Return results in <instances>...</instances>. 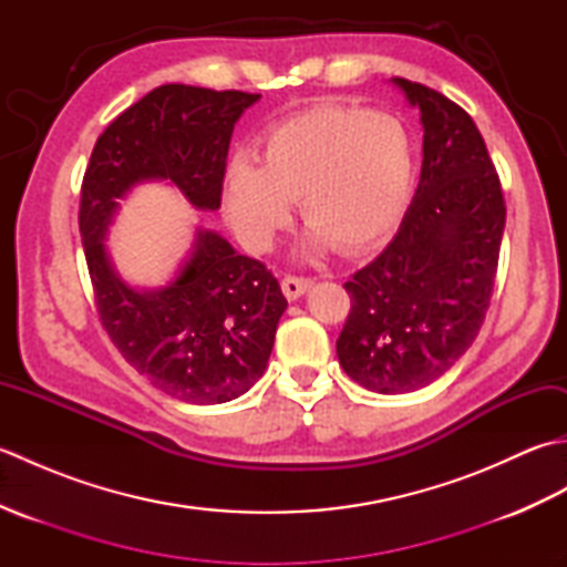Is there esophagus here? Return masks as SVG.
<instances>
[{"label": "esophagus", "mask_w": 567, "mask_h": 567, "mask_svg": "<svg viewBox=\"0 0 567 567\" xmlns=\"http://www.w3.org/2000/svg\"><path fill=\"white\" fill-rule=\"evenodd\" d=\"M311 285H315V280H309V277L287 275L285 280H282V292H285V297L292 302V299H299L305 292H309Z\"/></svg>", "instance_id": "1"}]
</instances>
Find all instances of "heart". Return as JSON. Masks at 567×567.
Segmentation results:
<instances>
[{"label":"heart","instance_id":"heart-1","mask_svg":"<svg viewBox=\"0 0 567 567\" xmlns=\"http://www.w3.org/2000/svg\"><path fill=\"white\" fill-rule=\"evenodd\" d=\"M414 148L400 118L323 104L277 124L260 163L238 155L221 187L226 221L244 248L268 252L292 224L295 199L309 221V256L339 244L365 250L390 234L406 207Z\"/></svg>","mask_w":567,"mask_h":567}]
</instances>
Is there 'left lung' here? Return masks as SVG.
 <instances>
[{
    "mask_svg": "<svg viewBox=\"0 0 567 567\" xmlns=\"http://www.w3.org/2000/svg\"><path fill=\"white\" fill-rule=\"evenodd\" d=\"M390 82L421 114L424 161L390 246L343 285L351 315L336 353L365 390L404 394L439 380L477 339L507 207L470 114L424 84Z\"/></svg>",
    "mask_w": 567,
    "mask_h": 567,
    "instance_id": "obj_1",
    "label": "left lung"
}]
</instances>
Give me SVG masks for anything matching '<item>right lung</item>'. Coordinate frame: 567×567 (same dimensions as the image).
<instances>
[{
  "mask_svg": "<svg viewBox=\"0 0 567 567\" xmlns=\"http://www.w3.org/2000/svg\"><path fill=\"white\" fill-rule=\"evenodd\" d=\"M260 94L163 84L128 106L94 143L80 199V236L102 327L153 388L187 404H221L256 384L287 309L262 262L197 228L187 258L161 287L116 272L110 228L143 183H167L199 212L221 207L234 126Z\"/></svg>",
  "mask_w": 567,
  "mask_h": 567,
  "instance_id": "add662e5",
  "label": "right lung"
}]
</instances>
